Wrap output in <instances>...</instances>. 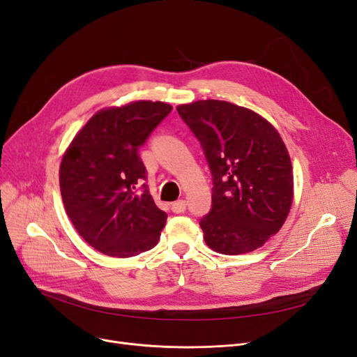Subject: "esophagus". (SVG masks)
<instances>
[{"instance_id":"1","label":"esophagus","mask_w":357,"mask_h":357,"mask_svg":"<svg viewBox=\"0 0 357 357\" xmlns=\"http://www.w3.org/2000/svg\"><path fill=\"white\" fill-rule=\"evenodd\" d=\"M186 205H188V202L185 199H178V201L171 204V210H172V213H177V214L178 213H185L186 211Z\"/></svg>"}]
</instances>
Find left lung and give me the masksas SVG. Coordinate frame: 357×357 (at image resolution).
Instances as JSON below:
<instances>
[{
  "label": "left lung",
  "instance_id": "8db88e82",
  "mask_svg": "<svg viewBox=\"0 0 357 357\" xmlns=\"http://www.w3.org/2000/svg\"><path fill=\"white\" fill-rule=\"evenodd\" d=\"M177 112L201 143L213 177L211 210L199 220L205 243L222 255L253 252L280 231L294 198L282 137L232 102L197 101Z\"/></svg>",
  "mask_w": 357,
  "mask_h": 357
}]
</instances>
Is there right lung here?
Returning <instances> with one entry per match:
<instances>
[{"mask_svg":"<svg viewBox=\"0 0 357 357\" xmlns=\"http://www.w3.org/2000/svg\"><path fill=\"white\" fill-rule=\"evenodd\" d=\"M171 110L159 101L101 110L62 158L63 207L83 240L104 255L131 257L159 241L167 213L149 193L147 169L138 152Z\"/></svg>","mask_w":357,"mask_h":357,"instance_id":"add662e5","label":"right lung"}]
</instances>
